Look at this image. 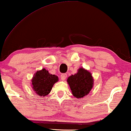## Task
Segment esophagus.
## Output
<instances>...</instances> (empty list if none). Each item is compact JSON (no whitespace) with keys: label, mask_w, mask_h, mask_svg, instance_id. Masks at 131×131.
I'll return each instance as SVG.
<instances>
[{"label":"esophagus","mask_w":131,"mask_h":131,"mask_svg":"<svg viewBox=\"0 0 131 131\" xmlns=\"http://www.w3.org/2000/svg\"><path fill=\"white\" fill-rule=\"evenodd\" d=\"M66 78H67V74H66V73H63V74H61V80H64Z\"/></svg>","instance_id":"esophagus-1"}]
</instances>
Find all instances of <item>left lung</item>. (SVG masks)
Listing matches in <instances>:
<instances>
[{"label":"left lung","mask_w":131,"mask_h":131,"mask_svg":"<svg viewBox=\"0 0 131 131\" xmlns=\"http://www.w3.org/2000/svg\"><path fill=\"white\" fill-rule=\"evenodd\" d=\"M93 79L89 71L80 68L78 72L67 79L72 94L76 98H80L87 95L93 86Z\"/></svg>","instance_id":"obj_1"}]
</instances>
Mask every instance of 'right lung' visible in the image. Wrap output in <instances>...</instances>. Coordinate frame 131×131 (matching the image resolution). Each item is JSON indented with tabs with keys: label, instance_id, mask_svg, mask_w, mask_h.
<instances>
[{
	"label": "right lung",
	"instance_id": "1",
	"mask_svg": "<svg viewBox=\"0 0 131 131\" xmlns=\"http://www.w3.org/2000/svg\"><path fill=\"white\" fill-rule=\"evenodd\" d=\"M58 80L54 74H51L45 69L37 71L31 80L33 88L37 95L46 96L51 92L53 85Z\"/></svg>",
	"mask_w": 131,
	"mask_h": 131
}]
</instances>
